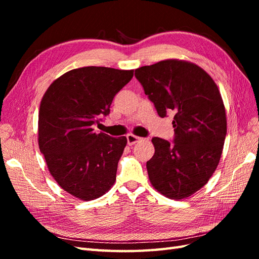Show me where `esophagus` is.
<instances>
[{
  "mask_svg": "<svg viewBox=\"0 0 259 259\" xmlns=\"http://www.w3.org/2000/svg\"><path fill=\"white\" fill-rule=\"evenodd\" d=\"M126 139H127V144H128L130 146H132V145H135V144H136L137 142H139V140L142 139V138L138 137V136L130 134V135L126 136Z\"/></svg>",
  "mask_w": 259,
  "mask_h": 259,
  "instance_id": "34e87169",
  "label": "esophagus"
}]
</instances>
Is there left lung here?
Here are the masks:
<instances>
[{
    "label": "left lung",
    "instance_id": "1",
    "mask_svg": "<svg viewBox=\"0 0 259 259\" xmlns=\"http://www.w3.org/2000/svg\"><path fill=\"white\" fill-rule=\"evenodd\" d=\"M156 112H174V144L152 138L147 162L150 183L166 198L182 200L200 190L221 160L227 134L224 101L214 80L201 67L166 59L135 70Z\"/></svg>",
    "mask_w": 259,
    "mask_h": 259
}]
</instances>
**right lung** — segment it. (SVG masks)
I'll return each instance as SVG.
<instances>
[{
    "mask_svg": "<svg viewBox=\"0 0 259 259\" xmlns=\"http://www.w3.org/2000/svg\"><path fill=\"white\" fill-rule=\"evenodd\" d=\"M134 70L73 69L45 92L38 111V147L56 183L82 201L110 190L126 137L95 133L93 125L110 113L114 96Z\"/></svg>",
    "mask_w": 259,
    "mask_h": 259,
    "instance_id": "add662e5",
    "label": "right lung"
}]
</instances>
